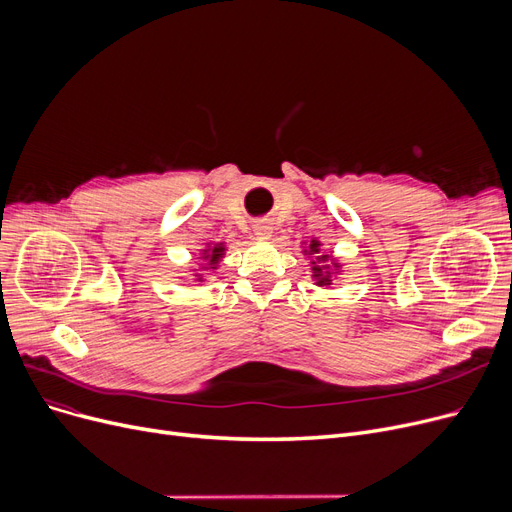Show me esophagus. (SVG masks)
<instances>
[{"label": "esophagus", "mask_w": 512, "mask_h": 512, "mask_svg": "<svg viewBox=\"0 0 512 512\" xmlns=\"http://www.w3.org/2000/svg\"><path fill=\"white\" fill-rule=\"evenodd\" d=\"M253 232H255V236L259 238V240H267L272 236V232H274V228H272V224L270 222H265V220H259L255 226H253Z\"/></svg>", "instance_id": "esophagus-1"}]
</instances>
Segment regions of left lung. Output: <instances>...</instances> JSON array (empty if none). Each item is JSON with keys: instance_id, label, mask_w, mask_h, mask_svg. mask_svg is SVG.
<instances>
[{"instance_id": "1", "label": "left lung", "mask_w": 512, "mask_h": 512, "mask_svg": "<svg viewBox=\"0 0 512 512\" xmlns=\"http://www.w3.org/2000/svg\"><path fill=\"white\" fill-rule=\"evenodd\" d=\"M303 255L311 259V280L317 288H332L338 276L344 272V263L334 257V253L324 251V242L319 238H311L303 242Z\"/></svg>"}]
</instances>
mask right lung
Returning a JSON list of instances; mask_svg holds the SVG:
<instances>
[{"label": "right lung", "mask_w": 512, "mask_h": 512, "mask_svg": "<svg viewBox=\"0 0 512 512\" xmlns=\"http://www.w3.org/2000/svg\"><path fill=\"white\" fill-rule=\"evenodd\" d=\"M226 242H205L203 249H199V253L195 255L199 259V265H191L188 267V276L193 278V282L203 284L207 280V276H211L215 270H218L220 263L226 257Z\"/></svg>", "instance_id": "obj_1"}]
</instances>
